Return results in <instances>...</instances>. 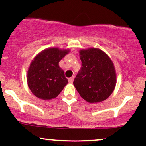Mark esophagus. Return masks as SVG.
Listing matches in <instances>:
<instances>
[{"instance_id":"1","label":"esophagus","mask_w":146,"mask_h":146,"mask_svg":"<svg viewBox=\"0 0 146 146\" xmlns=\"http://www.w3.org/2000/svg\"><path fill=\"white\" fill-rule=\"evenodd\" d=\"M73 80H74V76H73V77H71V78H68V82H69V83H73Z\"/></svg>"}]
</instances>
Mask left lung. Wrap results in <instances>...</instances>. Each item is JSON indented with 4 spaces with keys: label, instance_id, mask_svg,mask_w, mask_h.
Masks as SVG:
<instances>
[{
    "label": "left lung",
    "instance_id": "1",
    "mask_svg": "<svg viewBox=\"0 0 146 146\" xmlns=\"http://www.w3.org/2000/svg\"><path fill=\"white\" fill-rule=\"evenodd\" d=\"M82 67L73 84L80 96L90 103L106 100L115 89L116 73L109 57L98 48L80 51Z\"/></svg>",
    "mask_w": 146,
    "mask_h": 146
}]
</instances>
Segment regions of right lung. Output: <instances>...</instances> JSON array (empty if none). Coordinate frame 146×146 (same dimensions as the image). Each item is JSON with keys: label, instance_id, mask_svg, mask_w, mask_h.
<instances>
[{"label": "right lung", "instance_id": "add662e5", "mask_svg": "<svg viewBox=\"0 0 146 146\" xmlns=\"http://www.w3.org/2000/svg\"><path fill=\"white\" fill-rule=\"evenodd\" d=\"M68 50L51 48L42 51L31 62L27 73L29 89L37 98L46 100L55 98L68 83L59 62Z\"/></svg>", "mask_w": 146, "mask_h": 146}]
</instances>
